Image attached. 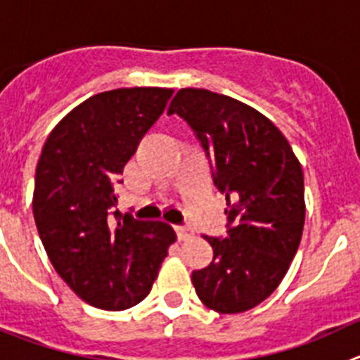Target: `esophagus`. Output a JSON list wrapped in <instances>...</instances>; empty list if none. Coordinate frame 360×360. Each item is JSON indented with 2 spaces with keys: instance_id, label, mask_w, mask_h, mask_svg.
<instances>
[{
  "instance_id": "34e87169",
  "label": "esophagus",
  "mask_w": 360,
  "mask_h": 360,
  "mask_svg": "<svg viewBox=\"0 0 360 360\" xmlns=\"http://www.w3.org/2000/svg\"><path fill=\"white\" fill-rule=\"evenodd\" d=\"M176 235L179 240H186V238H190L193 235V229L186 224H179L176 226Z\"/></svg>"
}]
</instances>
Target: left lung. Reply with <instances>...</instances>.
Listing matches in <instances>:
<instances>
[{"label":"left lung","instance_id":"1","mask_svg":"<svg viewBox=\"0 0 360 360\" xmlns=\"http://www.w3.org/2000/svg\"><path fill=\"white\" fill-rule=\"evenodd\" d=\"M168 115L192 129L228 200L226 236L204 238L213 260L193 271L199 300L219 314L257 307L283 280L305 224L303 170L264 115L208 89H179Z\"/></svg>","mask_w":360,"mask_h":360}]
</instances>
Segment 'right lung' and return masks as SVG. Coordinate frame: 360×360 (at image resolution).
<instances>
[{"label":"right lung","instance_id":"obj_1","mask_svg":"<svg viewBox=\"0 0 360 360\" xmlns=\"http://www.w3.org/2000/svg\"><path fill=\"white\" fill-rule=\"evenodd\" d=\"M172 93H98L60 120L39 158L34 219L41 242L59 276L96 309L125 310L145 300L176 240L167 222L112 212L125 163Z\"/></svg>","mask_w":360,"mask_h":360}]
</instances>
